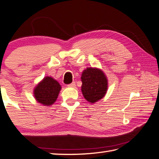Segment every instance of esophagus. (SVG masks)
I'll list each match as a JSON object with an SVG mask.
<instances>
[{"mask_svg":"<svg viewBox=\"0 0 159 159\" xmlns=\"http://www.w3.org/2000/svg\"><path fill=\"white\" fill-rule=\"evenodd\" d=\"M75 86H76V85H75V82H73L71 84H70L68 85V87H72V88L75 87Z\"/></svg>","mask_w":159,"mask_h":159,"instance_id":"esophagus-1","label":"esophagus"}]
</instances>
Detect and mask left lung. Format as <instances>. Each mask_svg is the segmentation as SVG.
I'll use <instances>...</instances> for the list:
<instances>
[{
    "mask_svg": "<svg viewBox=\"0 0 159 159\" xmlns=\"http://www.w3.org/2000/svg\"><path fill=\"white\" fill-rule=\"evenodd\" d=\"M81 80L84 98L89 102L93 104L105 95L108 80L102 70L97 68H87L82 72Z\"/></svg>",
    "mask_w": 159,
    "mask_h": 159,
    "instance_id": "8db88e82",
    "label": "left lung"
}]
</instances>
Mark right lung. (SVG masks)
<instances>
[{
  "label": "right lung",
  "mask_w": 159,
  "mask_h": 159,
  "mask_svg": "<svg viewBox=\"0 0 159 159\" xmlns=\"http://www.w3.org/2000/svg\"><path fill=\"white\" fill-rule=\"evenodd\" d=\"M61 86L57 81L47 76L36 86L34 96L39 103L43 106H50L57 100Z\"/></svg>",
  "instance_id": "1"
}]
</instances>
